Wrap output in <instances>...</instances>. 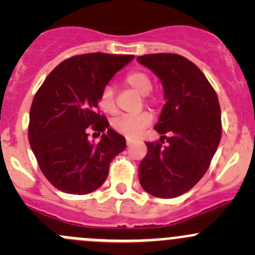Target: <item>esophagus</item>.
<instances>
[{
  "label": "esophagus",
  "instance_id": "obj_1",
  "mask_svg": "<svg viewBox=\"0 0 255 255\" xmlns=\"http://www.w3.org/2000/svg\"><path fill=\"white\" fill-rule=\"evenodd\" d=\"M133 142H134V139H133V138H129V137L127 138V145H130Z\"/></svg>",
  "mask_w": 255,
  "mask_h": 255
}]
</instances>
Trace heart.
<instances>
[{"label":"heart","instance_id":"obj_1","mask_svg":"<svg viewBox=\"0 0 255 255\" xmlns=\"http://www.w3.org/2000/svg\"><path fill=\"white\" fill-rule=\"evenodd\" d=\"M125 84L129 89L135 91L137 94L146 96L153 89V81L148 75V73L143 70L130 71L126 75ZM99 107L102 112L107 115H113L117 112V104H116L115 90L110 85H106L101 90L99 95ZM153 120V116L149 112H140L138 115H126L115 118L112 122V127L116 132L121 134L128 135V137H135L149 126Z\"/></svg>","mask_w":255,"mask_h":255}]
</instances>
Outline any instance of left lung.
I'll use <instances>...</instances> for the list:
<instances>
[{
	"instance_id": "1",
	"label": "left lung",
	"mask_w": 255,
	"mask_h": 255,
	"mask_svg": "<svg viewBox=\"0 0 255 255\" xmlns=\"http://www.w3.org/2000/svg\"><path fill=\"white\" fill-rule=\"evenodd\" d=\"M137 60L160 79L166 100L154 127L163 135L160 142L145 143L139 182L153 196L174 199L192 189L210 166L222 135L220 102L206 76L184 56L158 53Z\"/></svg>"
}]
</instances>
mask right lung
Returning <instances> with one entry per match:
<instances>
[{
    "instance_id": "1",
    "label": "right lung",
    "mask_w": 255,
    "mask_h": 255,
    "mask_svg": "<svg viewBox=\"0 0 255 255\" xmlns=\"http://www.w3.org/2000/svg\"><path fill=\"white\" fill-rule=\"evenodd\" d=\"M133 55L89 53L59 64L33 99L28 138L38 165L51 185L65 194L99 189L110 163L125 150L126 138L97 112L99 95ZM103 133L90 142L88 127Z\"/></svg>"
}]
</instances>
